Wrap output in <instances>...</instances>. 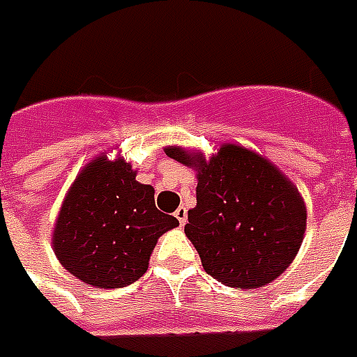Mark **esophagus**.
I'll return each instance as SVG.
<instances>
[{
  "mask_svg": "<svg viewBox=\"0 0 357 357\" xmlns=\"http://www.w3.org/2000/svg\"><path fill=\"white\" fill-rule=\"evenodd\" d=\"M175 216L176 220H178V224L184 226V224H186V218H188V211H186V207H178L175 211Z\"/></svg>",
  "mask_w": 357,
  "mask_h": 357,
  "instance_id": "1",
  "label": "esophagus"
}]
</instances>
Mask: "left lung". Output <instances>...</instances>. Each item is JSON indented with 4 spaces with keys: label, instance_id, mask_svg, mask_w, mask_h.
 Returning a JSON list of instances; mask_svg holds the SVG:
<instances>
[{
    "label": "left lung",
    "instance_id": "8db88e82",
    "mask_svg": "<svg viewBox=\"0 0 357 357\" xmlns=\"http://www.w3.org/2000/svg\"><path fill=\"white\" fill-rule=\"evenodd\" d=\"M165 152L197 167V205L188 211L184 233L203 269L218 282L248 290L282 275L307 227L296 186L265 158L235 144H224L208 162L176 146Z\"/></svg>",
    "mask_w": 357,
    "mask_h": 357
}]
</instances>
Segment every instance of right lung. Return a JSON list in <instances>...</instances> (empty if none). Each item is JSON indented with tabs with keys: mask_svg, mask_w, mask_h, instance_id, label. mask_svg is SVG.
I'll list each match as a JSON object with an SVG mask.
<instances>
[{
	"mask_svg": "<svg viewBox=\"0 0 357 357\" xmlns=\"http://www.w3.org/2000/svg\"><path fill=\"white\" fill-rule=\"evenodd\" d=\"M176 226L130 163L98 158L69 190L52 245L60 264L84 284L122 288L143 277L158 237Z\"/></svg>",
	"mask_w": 357,
	"mask_h": 357,
	"instance_id": "1",
	"label": "right lung"
}]
</instances>
